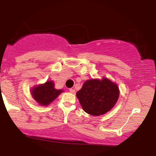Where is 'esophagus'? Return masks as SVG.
<instances>
[{"instance_id":"34e87169","label":"esophagus","mask_w":156,"mask_h":156,"mask_svg":"<svg viewBox=\"0 0 156 156\" xmlns=\"http://www.w3.org/2000/svg\"><path fill=\"white\" fill-rule=\"evenodd\" d=\"M69 91H70V92H71V93L74 94V92H75V90H74V89H72V88H70V89H69Z\"/></svg>"}]
</instances>
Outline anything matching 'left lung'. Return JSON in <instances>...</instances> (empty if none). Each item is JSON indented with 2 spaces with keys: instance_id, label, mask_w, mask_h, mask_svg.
<instances>
[{
  "instance_id": "left-lung-1",
  "label": "left lung",
  "mask_w": 156,
  "mask_h": 156,
  "mask_svg": "<svg viewBox=\"0 0 156 156\" xmlns=\"http://www.w3.org/2000/svg\"><path fill=\"white\" fill-rule=\"evenodd\" d=\"M76 95L85 112L99 116L114 107L118 100L119 90L116 84L106 78L89 80L84 83Z\"/></svg>"
}]
</instances>
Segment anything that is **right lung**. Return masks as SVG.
Here are the masks:
<instances>
[{"label":"right lung","mask_w":156,"mask_h":156,"mask_svg":"<svg viewBox=\"0 0 156 156\" xmlns=\"http://www.w3.org/2000/svg\"><path fill=\"white\" fill-rule=\"evenodd\" d=\"M54 82L48 81L45 84H40L32 90V95L37 103L42 106L48 105L58 97L62 90L56 89L54 87Z\"/></svg>","instance_id":"1"}]
</instances>
